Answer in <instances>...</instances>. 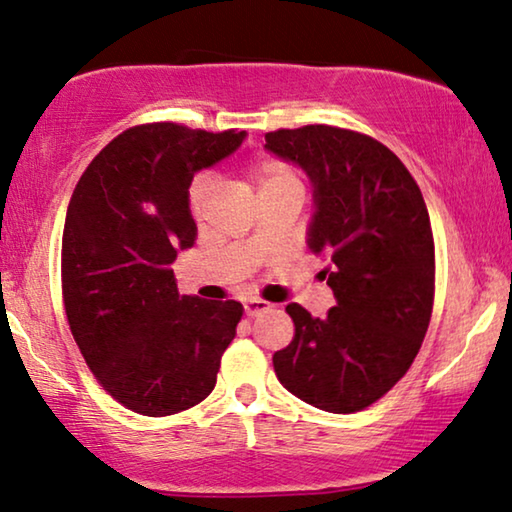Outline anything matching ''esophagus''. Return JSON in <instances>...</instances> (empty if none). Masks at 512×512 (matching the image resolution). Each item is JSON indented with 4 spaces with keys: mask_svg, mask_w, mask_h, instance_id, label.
<instances>
[{
    "mask_svg": "<svg viewBox=\"0 0 512 512\" xmlns=\"http://www.w3.org/2000/svg\"><path fill=\"white\" fill-rule=\"evenodd\" d=\"M267 309H270V302L256 300V297H254V300H247L245 302V313H247V316H251V318L261 316V313H265Z\"/></svg>",
    "mask_w": 512,
    "mask_h": 512,
    "instance_id": "1",
    "label": "esophagus"
}]
</instances>
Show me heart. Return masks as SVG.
<instances>
[{
    "label": "heart",
    "instance_id": "obj_1",
    "mask_svg": "<svg viewBox=\"0 0 512 512\" xmlns=\"http://www.w3.org/2000/svg\"><path fill=\"white\" fill-rule=\"evenodd\" d=\"M240 183L249 187V190L263 201L270 194L283 190V187L302 185V180L293 164H288L286 160H279V157L261 155V157H254V160H249L245 167H242ZM212 196H215V183H212L208 176L196 180L190 192V206H192V215L196 219L203 217V212H206Z\"/></svg>",
    "mask_w": 512,
    "mask_h": 512
}]
</instances>
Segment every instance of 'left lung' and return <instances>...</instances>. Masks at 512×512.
Wrapping results in <instances>:
<instances>
[{
	"instance_id": "1",
	"label": "left lung",
	"mask_w": 512,
	"mask_h": 512,
	"mask_svg": "<svg viewBox=\"0 0 512 512\" xmlns=\"http://www.w3.org/2000/svg\"><path fill=\"white\" fill-rule=\"evenodd\" d=\"M265 148L300 164L313 183L309 247L336 306L311 318L288 304L295 336L274 352L279 382L318 410H366L410 371L435 302V240L423 194L380 141L334 125L265 135Z\"/></svg>"
}]
</instances>
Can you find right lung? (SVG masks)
Masks as SVG:
<instances>
[{"label": "right lung", "instance_id": "add662e5", "mask_svg": "<svg viewBox=\"0 0 512 512\" xmlns=\"http://www.w3.org/2000/svg\"><path fill=\"white\" fill-rule=\"evenodd\" d=\"M245 132L162 121L109 141L77 183L61 240V293L70 332L93 377L144 416L199 405L242 304L178 295V249L194 245V174L231 155Z\"/></svg>", "mask_w": 512, "mask_h": 512}]
</instances>
